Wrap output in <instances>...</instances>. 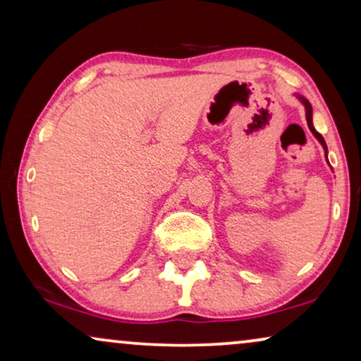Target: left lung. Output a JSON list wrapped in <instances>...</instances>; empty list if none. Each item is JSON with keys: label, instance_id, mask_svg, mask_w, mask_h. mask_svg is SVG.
I'll return each mask as SVG.
<instances>
[{"label": "left lung", "instance_id": "1", "mask_svg": "<svg viewBox=\"0 0 361 361\" xmlns=\"http://www.w3.org/2000/svg\"><path fill=\"white\" fill-rule=\"evenodd\" d=\"M298 98H299L300 102H302V105L305 106V118H307V125H309V130L312 131V135H314L315 137H317L320 145L324 146V149H325V157H327V145H325V140H324V137H322V135H320V133L315 131V128H314V123H312V106H310L309 100H305L304 97L298 95Z\"/></svg>", "mask_w": 361, "mask_h": 361}]
</instances>
